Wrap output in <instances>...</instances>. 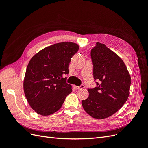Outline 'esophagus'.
I'll use <instances>...</instances> for the list:
<instances>
[{
    "label": "esophagus",
    "mask_w": 148,
    "mask_h": 148,
    "mask_svg": "<svg viewBox=\"0 0 148 148\" xmlns=\"http://www.w3.org/2000/svg\"><path fill=\"white\" fill-rule=\"evenodd\" d=\"M74 88H75L76 89H83L84 88V84H82L80 86H73Z\"/></svg>",
    "instance_id": "obj_1"
}]
</instances>
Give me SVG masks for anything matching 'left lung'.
<instances>
[{"label": "left lung", "instance_id": "8db88e82", "mask_svg": "<svg viewBox=\"0 0 148 148\" xmlns=\"http://www.w3.org/2000/svg\"><path fill=\"white\" fill-rule=\"evenodd\" d=\"M93 77L97 86L88 89L82 101L83 109L93 118L102 119L114 114L127 101L131 77L121 58L105 44L96 42L91 51Z\"/></svg>", "mask_w": 148, "mask_h": 148}]
</instances>
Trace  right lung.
Returning a JSON list of instances; mask_svg holds the SVG:
<instances>
[{"mask_svg":"<svg viewBox=\"0 0 148 148\" xmlns=\"http://www.w3.org/2000/svg\"><path fill=\"white\" fill-rule=\"evenodd\" d=\"M78 44L64 42L44 48L35 54L26 68L23 88L29 104L36 112L46 116L59 110L72 91L64 74H69L71 59Z\"/></svg>","mask_w":148,"mask_h":148,"instance_id":"obj_1","label":"right lung"}]
</instances>
